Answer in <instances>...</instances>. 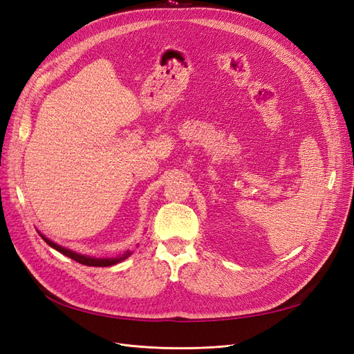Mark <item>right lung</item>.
I'll return each mask as SVG.
<instances>
[{
  "label": "right lung",
  "mask_w": 354,
  "mask_h": 354,
  "mask_svg": "<svg viewBox=\"0 0 354 354\" xmlns=\"http://www.w3.org/2000/svg\"><path fill=\"white\" fill-rule=\"evenodd\" d=\"M41 238L44 239V241L51 246V248H55L56 251L62 252L63 255H66V257H69V259H72V260H75V261H78V263H81V264H84V266L108 267V266H113V264H116V263H120V261L125 260L127 257L131 255L130 251H127L124 255L118 257V259H94V257H85V255H81V254H77V252H73V251H69V250H66V248H63V246H60V245H57V243H55V242H51V241L47 239L46 236H42V234H41Z\"/></svg>",
  "instance_id": "1"
}]
</instances>
